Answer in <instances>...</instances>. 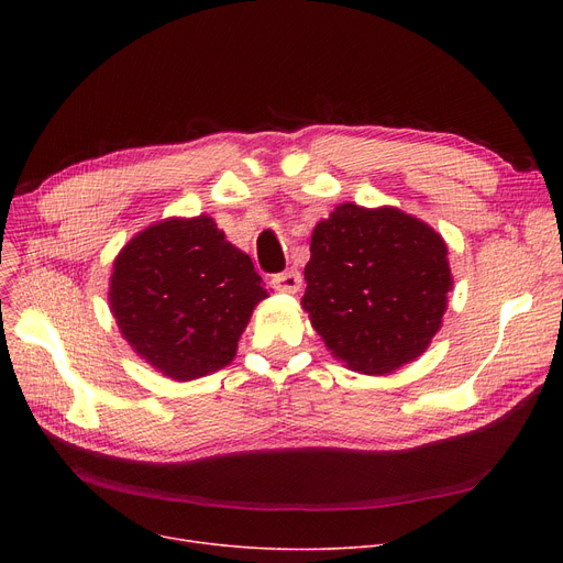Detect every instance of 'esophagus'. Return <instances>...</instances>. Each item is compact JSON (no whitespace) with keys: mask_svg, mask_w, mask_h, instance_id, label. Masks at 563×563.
Masks as SVG:
<instances>
[{"mask_svg":"<svg viewBox=\"0 0 563 563\" xmlns=\"http://www.w3.org/2000/svg\"><path fill=\"white\" fill-rule=\"evenodd\" d=\"M274 287L278 291H287V294H297L301 289V274L297 269H289V272H283V274H276L274 276Z\"/></svg>","mask_w":563,"mask_h":563,"instance_id":"esophagus-1","label":"esophagus"}]
</instances>
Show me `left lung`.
<instances>
[{
  "mask_svg": "<svg viewBox=\"0 0 563 563\" xmlns=\"http://www.w3.org/2000/svg\"><path fill=\"white\" fill-rule=\"evenodd\" d=\"M301 308L346 369L386 376L418 361L454 287L448 244L399 207L342 202L310 240Z\"/></svg>",
  "mask_w": 563,
  "mask_h": 563,
  "instance_id": "obj_1",
  "label": "left lung"
}]
</instances>
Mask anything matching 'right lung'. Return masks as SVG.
Listing matches in <instances>:
<instances>
[{
	"label": "right lung",
	"mask_w": 563,
	"mask_h": 563,
	"mask_svg": "<svg viewBox=\"0 0 563 563\" xmlns=\"http://www.w3.org/2000/svg\"><path fill=\"white\" fill-rule=\"evenodd\" d=\"M266 297L251 257L207 214L143 228L115 255L109 278L118 331L141 361L180 383L228 367Z\"/></svg>",
	"instance_id": "obj_1"
}]
</instances>
